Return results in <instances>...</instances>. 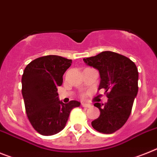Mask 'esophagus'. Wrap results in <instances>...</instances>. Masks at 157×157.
<instances>
[{
	"instance_id": "1",
	"label": "esophagus",
	"mask_w": 157,
	"mask_h": 157,
	"mask_svg": "<svg viewBox=\"0 0 157 157\" xmlns=\"http://www.w3.org/2000/svg\"><path fill=\"white\" fill-rule=\"evenodd\" d=\"M82 106L85 107V108H90V107H91V105L87 104V103H82Z\"/></svg>"
}]
</instances>
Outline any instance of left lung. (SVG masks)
Here are the masks:
<instances>
[{"label": "left lung", "instance_id": "1", "mask_svg": "<svg viewBox=\"0 0 157 157\" xmlns=\"http://www.w3.org/2000/svg\"><path fill=\"white\" fill-rule=\"evenodd\" d=\"M87 65L100 74L98 90L105 89L108 101L94 103L100 116L91 122L95 130L110 134L125 124L138 92V71L135 63L125 56L113 52H102L83 59Z\"/></svg>", "mask_w": 157, "mask_h": 157}]
</instances>
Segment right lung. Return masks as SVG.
<instances>
[{"label":"right lung","mask_w":157,"mask_h":157,"mask_svg":"<svg viewBox=\"0 0 157 157\" xmlns=\"http://www.w3.org/2000/svg\"><path fill=\"white\" fill-rule=\"evenodd\" d=\"M71 59L59 56L40 57L27 65L22 75V95L27 116L41 135L58 133L65 127L70 113L80 102L63 103L59 100L58 89Z\"/></svg>","instance_id":"right-lung-1"}]
</instances>
